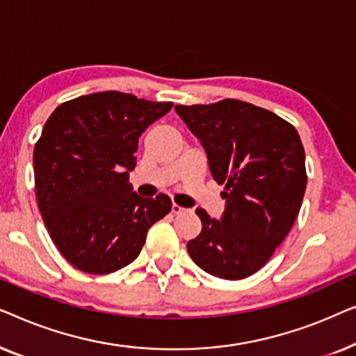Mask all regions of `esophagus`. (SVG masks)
<instances>
[{"label": "esophagus", "mask_w": 356, "mask_h": 356, "mask_svg": "<svg viewBox=\"0 0 356 356\" xmlns=\"http://www.w3.org/2000/svg\"><path fill=\"white\" fill-rule=\"evenodd\" d=\"M184 211H186V209H184V207H181V206H178V204H172V212L173 213H181V212H184Z\"/></svg>", "instance_id": "esophagus-1"}]
</instances>
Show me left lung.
Here are the masks:
<instances>
[{
	"label": "left lung",
	"instance_id": "1",
	"mask_svg": "<svg viewBox=\"0 0 356 356\" xmlns=\"http://www.w3.org/2000/svg\"><path fill=\"white\" fill-rule=\"evenodd\" d=\"M175 110L201 140L212 178L225 186L218 220L196 209L202 230L188 241L189 256L218 279L250 277L270 259L300 212L308 178L298 131L235 99Z\"/></svg>",
	"mask_w": 356,
	"mask_h": 356
}]
</instances>
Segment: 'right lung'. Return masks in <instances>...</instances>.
<instances>
[{
  "instance_id": "obj_1",
  "label": "right lung",
  "mask_w": 356,
  "mask_h": 356,
  "mask_svg": "<svg viewBox=\"0 0 356 356\" xmlns=\"http://www.w3.org/2000/svg\"><path fill=\"white\" fill-rule=\"evenodd\" d=\"M172 106L108 90L65 102L47 120L33 149L37 204L76 269L110 274L131 264L172 211L167 194L140 197L128 183L140 134Z\"/></svg>"
}]
</instances>
